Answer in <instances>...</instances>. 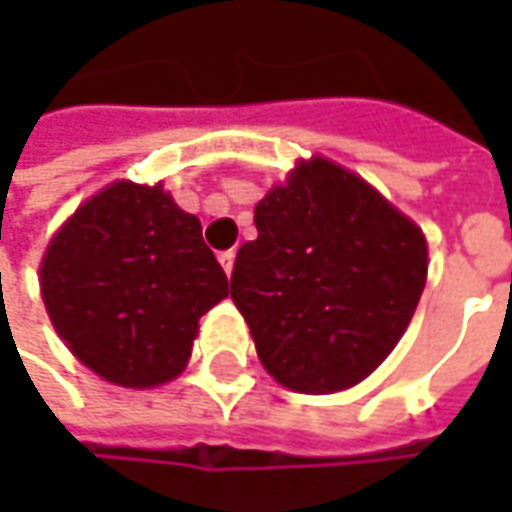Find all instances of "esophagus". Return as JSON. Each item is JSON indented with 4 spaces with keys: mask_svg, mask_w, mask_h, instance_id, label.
Instances as JSON below:
<instances>
[{
    "mask_svg": "<svg viewBox=\"0 0 512 512\" xmlns=\"http://www.w3.org/2000/svg\"><path fill=\"white\" fill-rule=\"evenodd\" d=\"M233 262H236V253H233V250H225V253H219V265H222V270H225L227 276L233 273Z\"/></svg>",
    "mask_w": 512,
    "mask_h": 512,
    "instance_id": "34e87169",
    "label": "esophagus"
}]
</instances>
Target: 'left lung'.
Here are the masks:
<instances>
[{"instance_id": "8db88e82", "label": "left lung", "mask_w": 512, "mask_h": 512, "mask_svg": "<svg viewBox=\"0 0 512 512\" xmlns=\"http://www.w3.org/2000/svg\"><path fill=\"white\" fill-rule=\"evenodd\" d=\"M259 236L236 253L230 299L279 384L336 393L402 339L427 279L422 230L327 159L299 162L256 205Z\"/></svg>"}]
</instances>
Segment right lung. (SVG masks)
Returning <instances> with one entry per match:
<instances>
[{
	"label": "right lung",
	"mask_w": 512,
	"mask_h": 512,
	"mask_svg": "<svg viewBox=\"0 0 512 512\" xmlns=\"http://www.w3.org/2000/svg\"><path fill=\"white\" fill-rule=\"evenodd\" d=\"M39 273L70 353L122 387L176 379L199 319L227 296L199 219L162 185L105 187L53 236Z\"/></svg>",
	"instance_id": "right-lung-1"
}]
</instances>
